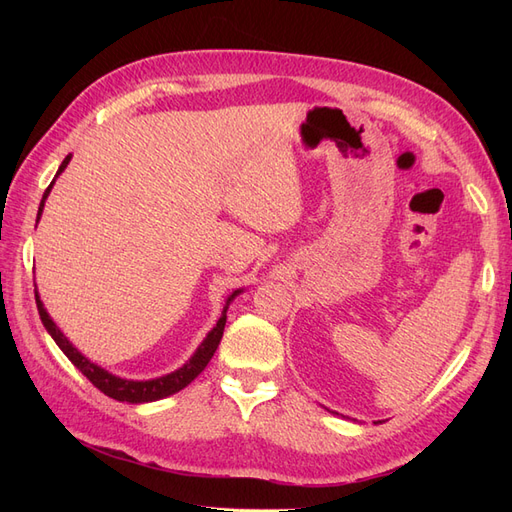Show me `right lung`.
Segmentation results:
<instances>
[{
	"label": "right lung",
	"instance_id": "add662e5",
	"mask_svg": "<svg viewBox=\"0 0 512 512\" xmlns=\"http://www.w3.org/2000/svg\"><path fill=\"white\" fill-rule=\"evenodd\" d=\"M70 158H72V156H66V160L61 162L55 179H57L61 173H64V168L68 166ZM55 179L51 181L49 188L44 190L42 203H40V207H38V220H40L42 209H44V200H46V196H49ZM38 220H36V222H38ZM239 292H241V290H235V292L230 294L228 301H226L224 312H222V316H220V320H218V324H215V327L211 329V333L205 337V342L198 346V350L194 352L192 359H190L188 363H185L183 367H179L177 371H173V374L162 376V378H153V380H126V378H119V376L108 374L106 369H102V367L96 365V363H91V361L87 359V356H83L79 350H76V348L68 342V337L57 329V324L51 320L49 314H46V309H44V305H42V301H40V297H38V290H36V305H38V314H40V320H42V324H44V329L49 331V335L55 339V344L61 348V352H64V354L68 356V359L74 363V367L79 369L81 374H83L91 384L96 386V389H100L104 395L113 397V399H117V401H128V404H145V401H156V399H164V397L173 395V393H179L181 389H185V386H188V384L200 374V371H203V369L207 367V363L211 361L213 352L218 350L220 339H222V335H224L226 309H228L230 301L235 299Z\"/></svg>",
	"mask_w": 512,
	"mask_h": 512
}]
</instances>
